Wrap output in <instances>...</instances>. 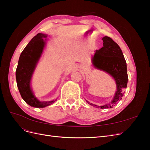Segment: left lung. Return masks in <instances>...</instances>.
I'll return each mask as SVG.
<instances>
[{"label":"left lung","mask_w":150,"mask_h":150,"mask_svg":"<svg viewBox=\"0 0 150 150\" xmlns=\"http://www.w3.org/2000/svg\"><path fill=\"white\" fill-rule=\"evenodd\" d=\"M103 40V47L96 50L93 57V64L97 69L105 71L115 79L116 84V92L112 101L108 104L98 106L96 104L87 103L94 107L112 108L123 96L125 90L128 84V73L125 59L120 46L111 38L105 36Z\"/></svg>","instance_id":"8db88e82"}]
</instances>
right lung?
<instances>
[{"mask_svg": "<svg viewBox=\"0 0 150 150\" xmlns=\"http://www.w3.org/2000/svg\"><path fill=\"white\" fill-rule=\"evenodd\" d=\"M47 37L46 34L39 33L31 39L21 54L16 72L17 88L22 99L35 108H44L55 101H39L30 86L32 75L42 53Z\"/></svg>", "mask_w": 150, "mask_h": 150, "instance_id": "1", "label": "right lung"}]
</instances>
